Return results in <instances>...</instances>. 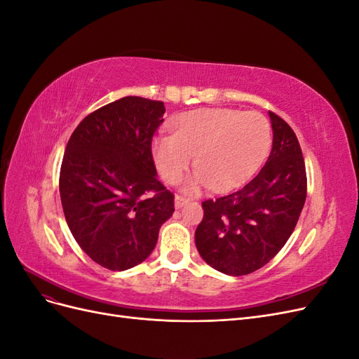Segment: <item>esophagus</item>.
Listing matches in <instances>:
<instances>
[{"label":"esophagus","instance_id":"obj_1","mask_svg":"<svg viewBox=\"0 0 359 359\" xmlns=\"http://www.w3.org/2000/svg\"><path fill=\"white\" fill-rule=\"evenodd\" d=\"M189 201H190L189 198H184V196H181V194H177V196H175V208H181V206L186 205Z\"/></svg>","mask_w":359,"mask_h":359}]
</instances>
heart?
<instances>
[{"mask_svg": "<svg viewBox=\"0 0 359 359\" xmlns=\"http://www.w3.org/2000/svg\"><path fill=\"white\" fill-rule=\"evenodd\" d=\"M269 147L271 126L262 114L198 109L180 116L172 135L157 137L153 154L161 177L170 184L182 180L196 156L198 172L187 189L211 186L215 191H229L253 175Z\"/></svg>", "mask_w": 359, "mask_h": 359, "instance_id": "b5f03b06", "label": "heart"}]
</instances>
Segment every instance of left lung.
<instances>
[{"label":"left lung","instance_id":"left-lung-1","mask_svg":"<svg viewBox=\"0 0 359 359\" xmlns=\"http://www.w3.org/2000/svg\"><path fill=\"white\" fill-rule=\"evenodd\" d=\"M273 149L257 175L240 190L202 202L194 241L206 264L227 276L266 265L292 235L307 198V173L295 132L269 111Z\"/></svg>","mask_w":359,"mask_h":359}]
</instances>
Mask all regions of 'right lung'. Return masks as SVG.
I'll return each mask as SVG.
<instances>
[{"mask_svg": "<svg viewBox=\"0 0 359 359\" xmlns=\"http://www.w3.org/2000/svg\"><path fill=\"white\" fill-rule=\"evenodd\" d=\"M165 111L163 102L123 97L86 115L69 139L60 170L62 211L76 243L103 268L144 262L175 211L151 151Z\"/></svg>", "mask_w": 359, "mask_h": 359, "instance_id": "1", "label": "right lung"}]
</instances>
